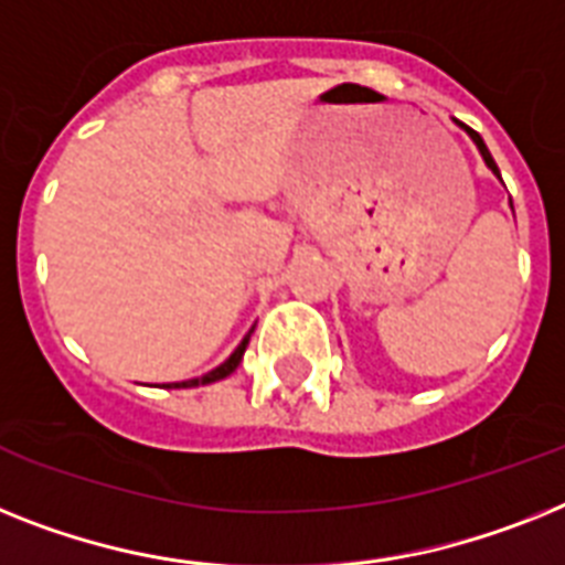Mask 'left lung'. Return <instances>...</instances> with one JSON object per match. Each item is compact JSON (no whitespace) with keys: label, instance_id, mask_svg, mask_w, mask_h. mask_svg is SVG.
I'll use <instances>...</instances> for the list:
<instances>
[{"label":"left lung","instance_id":"8db88e82","mask_svg":"<svg viewBox=\"0 0 565 565\" xmlns=\"http://www.w3.org/2000/svg\"><path fill=\"white\" fill-rule=\"evenodd\" d=\"M465 129H468L470 138H473V141H477L479 152H482V158H484V164L491 167V170L497 172V175H500V167H497V161H493V158H491V152H488V147H484V141H482V138H479V132H473V129H470V126H465Z\"/></svg>","mask_w":565,"mask_h":565}]
</instances>
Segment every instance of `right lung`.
I'll list each match as a JSON object with an SVG mask.
<instances>
[{
  "mask_svg": "<svg viewBox=\"0 0 565 565\" xmlns=\"http://www.w3.org/2000/svg\"><path fill=\"white\" fill-rule=\"evenodd\" d=\"M248 340H250V332L245 334V340H242L239 347H236V352H233V355L227 358V361L222 363V366H216V370H213V372H207V375H202V377H193V381H181V384H172V386H175V390H184V386L213 384V381H222V377H227L233 370H236V366H239L242 355H245V349H248Z\"/></svg>",
  "mask_w": 565,
  "mask_h": 565,
  "instance_id": "obj_1",
  "label": "right lung"
}]
</instances>
